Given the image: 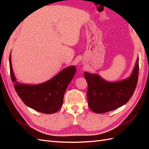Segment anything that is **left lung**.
<instances>
[{
    "mask_svg": "<svg viewBox=\"0 0 149 149\" xmlns=\"http://www.w3.org/2000/svg\"><path fill=\"white\" fill-rule=\"evenodd\" d=\"M138 74V58L131 77L121 81L109 83L99 75L84 72V77L88 85L87 97L90 108L96 113H103L124 105L134 92Z\"/></svg>",
    "mask_w": 149,
    "mask_h": 149,
    "instance_id": "1",
    "label": "left lung"
}]
</instances>
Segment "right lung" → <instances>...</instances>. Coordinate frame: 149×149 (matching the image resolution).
<instances>
[{"label": "right lung", "mask_w": 149, "mask_h": 149, "mask_svg": "<svg viewBox=\"0 0 149 149\" xmlns=\"http://www.w3.org/2000/svg\"><path fill=\"white\" fill-rule=\"evenodd\" d=\"M9 69L15 90L23 102L37 111L46 114L56 113L61 108L66 88L76 72L75 66H70L44 83L37 85L20 84L16 81L13 72L11 54Z\"/></svg>", "instance_id": "right-lung-1"}]
</instances>
